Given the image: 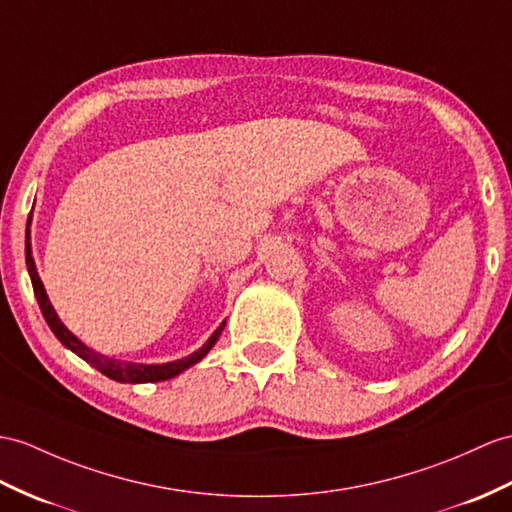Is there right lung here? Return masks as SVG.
Returning <instances> with one entry per match:
<instances>
[{
  "mask_svg": "<svg viewBox=\"0 0 512 512\" xmlns=\"http://www.w3.org/2000/svg\"><path fill=\"white\" fill-rule=\"evenodd\" d=\"M26 265L30 271V278H32V286H34V295H36V302L41 306V313L47 321V326L52 328V332L58 336V341L69 347L73 354H78L80 358H84L86 363L93 365L97 371H102L104 376H108L110 380H117V382H130V384H139V382H160V380H169L173 376H178L180 371L189 369L191 365L199 363L208 352L210 347L217 343V339L223 332V326H226V321H221V326L213 332V336L206 341V345L202 350H197L195 354L186 356L182 360H176V363H167V365H134V363H123V360H112L108 356L102 354H95L93 350H89L84 343H80L76 336H73L65 326H62L58 315L54 313L52 304H49L47 293L43 289V282L39 278V273H36L34 267V258H32V249H30V239L26 241Z\"/></svg>",
  "mask_w": 512,
  "mask_h": 512,
  "instance_id": "1",
  "label": "right lung"
}]
</instances>
